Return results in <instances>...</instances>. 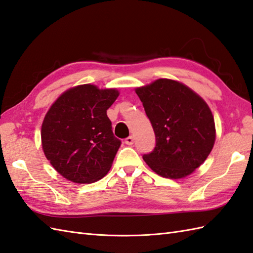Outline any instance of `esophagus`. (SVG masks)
Wrapping results in <instances>:
<instances>
[{
	"mask_svg": "<svg viewBox=\"0 0 253 253\" xmlns=\"http://www.w3.org/2000/svg\"><path fill=\"white\" fill-rule=\"evenodd\" d=\"M125 143H126V145H133V143H134V138H133V136H128V137H126V138L125 139Z\"/></svg>",
	"mask_w": 253,
	"mask_h": 253,
	"instance_id": "esophagus-1",
	"label": "esophagus"
}]
</instances>
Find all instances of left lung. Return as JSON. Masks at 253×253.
Returning a JSON list of instances; mask_svg holds the SVG:
<instances>
[{
  "mask_svg": "<svg viewBox=\"0 0 253 253\" xmlns=\"http://www.w3.org/2000/svg\"><path fill=\"white\" fill-rule=\"evenodd\" d=\"M135 92L156 135L154 150L143 159L164 177L189 175L214 145L215 126L209 106L193 89L169 79L156 80Z\"/></svg>",
  "mask_w": 253,
  "mask_h": 253,
  "instance_id": "8db88e82",
  "label": "left lung"
}]
</instances>
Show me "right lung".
<instances>
[{"label": "right lung", "instance_id": "right-lung-1", "mask_svg": "<svg viewBox=\"0 0 253 253\" xmlns=\"http://www.w3.org/2000/svg\"><path fill=\"white\" fill-rule=\"evenodd\" d=\"M118 96L115 88L83 84L66 91L50 106L42 123V147L60 175L88 184L108 173L121 145L107 117Z\"/></svg>", "mask_w": 253, "mask_h": 253}]
</instances>
